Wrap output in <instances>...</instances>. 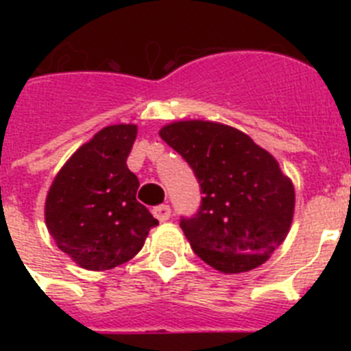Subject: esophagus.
I'll list each match as a JSON object with an SVG mask.
<instances>
[{"label":"esophagus","mask_w":351,"mask_h":351,"mask_svg":"<svg viewBox=\"0 0 351 351\" xmlns=\"http://www.w3.org/2000/svg\"><path fill=\"white\" fill-rule=\"evenodd\" d=\"M153 214L158 221L163 223V221H167V219H170V214H172V210H170L169 206H158L153 209Z\"/></svg>","instance_id":"esophagus-1"}]
</instances>
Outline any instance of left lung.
<instances>
[{"label": "left lung", "mask_w": 351, "mask_h": 351, "mask_svg": "<svg viewBox=\"0 0 351 351\" xmlns=\"http://www.w3.org/2000/svg\"><path fill=\"white\" fill-rule=\"evenodd\" d=\"M160 137L191 167L204 195L181 228L197 256L225 274L262 265L290 230L295 191L280 163L246 133L210 121H179Z\"/></svg>", "instance_id": "obj_1"}]
</instances>
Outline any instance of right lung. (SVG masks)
<instances>
[{
	"label": "right lung",
	"mask_w": 351,
	"mask_h": 351,
	"mask_svg": "<svg viewBox=\"0 0 351 351\" xmlns=\"http://www.w3.org/2000/svg\"><path fill=\"white\" fill-rule=\"evenodd\" d=\"M135 137V125L105 126L71 154L47 193L49 234L63 253L89 271L128 262L158 225L137 200L141 184L126 165Z\"/></svg>",
	"instance_id": "right-lung-1"
}]
</instances>
